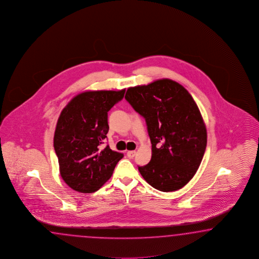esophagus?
Masks as SVG:
<instances>
[{"label": "esophagus", "instance_id": "obj_1", "mask_svg": "<svg viewBox=\"0 0 259 259\" xmlns=\"http://www.w3.org/2000/svg\"><path fill=\"white\" fill-rule=\"evenodd\" d=\"M135 154H136V151L131 150V151H127V152H126V156H127L130 159H133V157L135 156Z\"/></svg>", "mask_w": 259, "mask_h": 259}]
</instances>
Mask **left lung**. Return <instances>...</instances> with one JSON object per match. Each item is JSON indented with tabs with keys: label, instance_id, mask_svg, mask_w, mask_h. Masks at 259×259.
Listing matches in <instances>:
<instances>
[{
	"label": "left lung",
	"instance_id": "left-lung-1",
	"mask_svg": "<svg viewBox=\"0 0 259 259\" xmlns=\"http://www.w3.org/2000/svg\"><path fill=\"white\" fill-rule=\"evenodd\" d=\"M125 99L146 119L151 160L138 166L146 182L161 192L181 189L199 168L206 128L191 94L169 79L130 87Z\"/></svg>",
	"mask_w": 259,
	"mask_h": 259
}]
</instances>
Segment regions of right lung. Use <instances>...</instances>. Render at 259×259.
Wrapping results in <instances>:
<instances>
[{
  "label": "right lung",
  "instance_id": "1",
  "mask_svg": "<svg viewBox=\"0 0 259 259\" xmlns=\"http://www.w3.org/2000/svg\"><path fill=\"white\" fill-rule=\"evenodd\" d=\"M119 91H85L61 112L53 138L60 175L74 191L94 192L113 175L123 158L110 146L101 149L109 132L108 112L123 99Z\"/></svg>",
  "mask_w": 259,
  "mask_h": 259
}]
</instances>
